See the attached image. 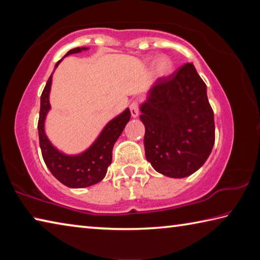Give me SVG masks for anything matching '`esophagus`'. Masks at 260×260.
Masks as SVG:
<instances>
[{
    "label": "esophagus",
    "instance_id": "obj_1",
    "mask_svg": "<svg viewBox=\"0 0 260 260\" xmlns=\"http://www.w3.org/2000/svg\"><path fill=\"white\" fill-rule=\"evenodd\" d=\"M129 110H131V114L132 117H138L139 116V112H140V103L139 101H133V102L131 103L129 105Z\"/></svg>",
    "mask_w": 260,
    "mask_h": 260
}]
</instances>
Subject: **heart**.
I'll return each instance as SVG.
<instances>
[{
    "label": "heart",
    "mask_w": 260,
    "mask_h": 260,
    "mask_svg": "<svg viewBox=\"0 0 260 260\" xmlns=\"http://www.w3.org/2000/svg\"><path fill=\"white\" fill-rule=\"evenodd\" d=\"M172 60L169 57H160L156 64V72L158 76L164 77L172 71Z\"/></svg>",
    "instance_id": "1"
}]
</instances>
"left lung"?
<instances>
[{
  "instance_id": "1",
  "label": "left lung",
  "mask_w": 260,
  "mask_h": 260,
  "mask_svg": "<svg viewBox=\"0 0 260 260\" xmlns=\"http://www.w3.org/2000/svg\"><path fill=\"white\" fill-rule=\"evenodd\" d=\"M141 112L146 157L157 172L184 178L208 159L215 139L213 110L191 63L158 79Z\"/></svg>"
}]
</instances>
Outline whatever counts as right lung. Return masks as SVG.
Wrapping results in <instances>:
<instances>
[{"label": "right lung", "mask_w": 260, "mask_h": 260, "mask_svg": "<svg viewBox=\"0 0 260 260\" xmlns=\"http://www.w3.org/2000/svg\"><path fill=\"white\" fill-rule=\"evenodd\" d=\"M87 48H74L67 55L77 54ZM61 60V59H60ZM60 60L56 64L58 67ZM54 73V72H52ZM51 76L48 79L45 89L41 94L40 116L38 121L39 141L43 160L51 174L65 186L70 188H85L102 181L107 174L108 167L112 160V149L116 141L124 131L127 122L131 119L129 109L114 118L104 127L98 140L88 150L77 156H67L51 146L45 134V119L49 111V91L51 86Z\"/></svg>", "instance_id": "1"}]
</instances>
